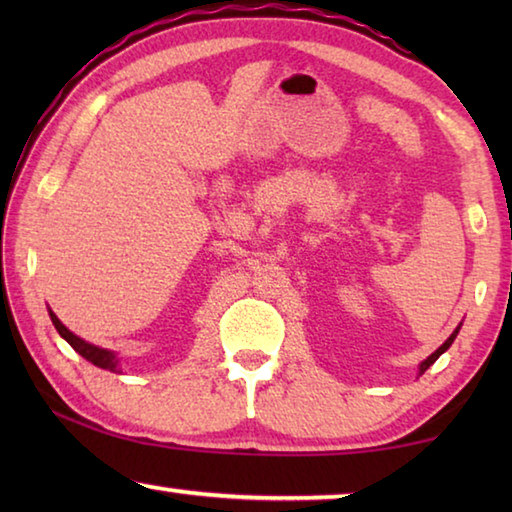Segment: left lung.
Returning <instances> with one entry per match:
<instances>
[{"mask_svg":"<svg viewBox=\"0 0 512 512\" xmlns=\"http://www.w3.org/2000/svg\"><path fill=\"white\" fill-rule=\"evenodd\" d=\"M458 329H461V325H458V327L454 329V332H452V336H449V339H447V341H445L443 345H440V348H438L436 352H433V354H431V357H427V359H424V361L420 363V375H422V372H424V370H427L429 366H433V363H436V359L440 357V354H443V352H447V350H449V345H452V343H454V339H456Z\"/></svg>","mask_w":512,"mask_h":512,"instance_id":"obj_1","label":"left lung"}]
</instances>
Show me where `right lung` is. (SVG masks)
I'll list each match as a JSON object with an SVG mask.
<instances>
[{
    "label": "right lung",
    "instance_id": "add662e5",
    "mask_svg": "<svg viewBox=\"0 0 512 512\" xmlns=\"http://www.w3.org/2000/svg\"><path fill=\"white\" fill-rule=\"evenodd\" d=\"M49 316H51V323H54V327L58 329V334L63 336V339H65L69 345H72V348H74L76 352H79L83 359H88V361H90V363H94V366H97V368L112 370V372H119V368H117L119 359L115 357V352L103 350V348H97V345H92V343H88V341L79 339V336L69 332V329H67L63 323H60L58 316H56L54 311H51V309H49Z\"/></svg>",
    "mask_w": 512,
    "mask_h": 512
}]
</instances>
